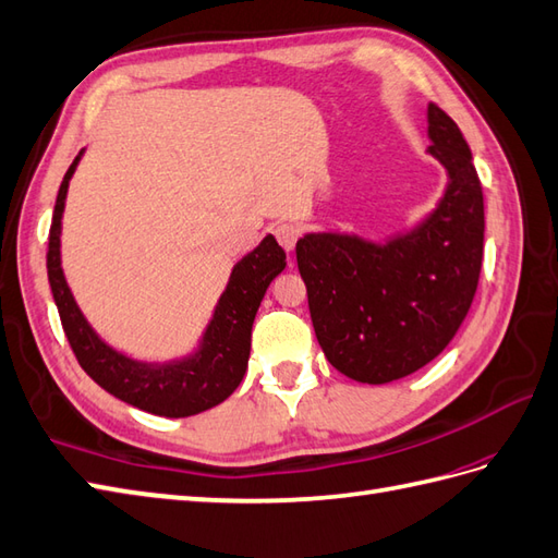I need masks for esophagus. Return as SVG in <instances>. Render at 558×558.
<instances>
[{
  "label": "esophagus",
  "mask_w": 558,
  "mask_h": 558,
  "mask_svg": "<svg viewBox=\"0 0 558 558\" xmlns=\"http://www.w3.org/2000/svg\"><path fill=\"white\" fill-rule=\"evenodd\" d=\"M275 236H277V241L281 243L283 248L293 251L298 236H301V229H298V227L291 225V222H281V225L275 227Z\"/></svg>",
  "instance_id": "obj_1"
}]
</instances>
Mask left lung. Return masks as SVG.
<instances>
[{
	"instance_id": "left-lung-1",
	"label": "left lung",
	"mask_w": 558,
	"mask_h": 558,
	"mask_svg": "<svg viewBox=\"0 0 558 558\" xmlns=\"http://www.w3.org/2000/svg\"><path fill=\"white\" fill-rule=\"evenodd\" d=\"M428 154L450 182L438 208L384 246L345 234L295 243L317 341L338 372L388 384L436 360L469 315L483 265V189L457 122L428 104Z\"/></svg>"
}]
</instances>
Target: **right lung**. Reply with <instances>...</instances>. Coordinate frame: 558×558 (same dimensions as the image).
I'll list each match as a JSON object with an SVG mask.
<instances>
[{"label": "right lung", "mask_w": 558, "mask_h": 558, "mask_svg": "<svg viewBox=\"0 0 558 558\" xmlns=\"http://www.w3.org/2000/svg\"><path fill=\"white\" fill-rule=\"evenodd\" d=\"M80 156L61 182L47 251V275L53 303L59 307L65 338L80 366L106 392L148 414L180 418L225 402L246 374L255 312L260 307L271 279L287 267V253L269 234L260 246L234 265L215 315L203 333L201 348L192 357L168 364H146L125 357L94 333L68 289L61 269V215L65 208L68 182L77 168Z\"/></svg>", "instance_id": "add662e5"}]
</instances>
